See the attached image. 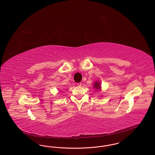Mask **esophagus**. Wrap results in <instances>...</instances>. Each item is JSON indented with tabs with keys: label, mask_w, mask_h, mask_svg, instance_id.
Instances as JSON below:
<instances>
[{
	"label": "esophagus",
	"mask_w": 155,
	"mask_h": 155,
	"mask_svg": "<svg viewBox=\"0 0 155 155\" xmlns=\"http://www.w3.org/2000/svg\"><path fill=\"white\" fill-rule=\"evenodd\" d=\"M81 85H82L81 82H78V83H77V85H78V86H79V87L81 86Z\"/></svg>",
	"instance_id": "esophagus-1"
}]
</instances>
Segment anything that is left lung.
Here are the masks:
<instances>
[{
    "mask_svg": "<svg viewBox=\"0 0 155 155\" xmlns=\"http://www.w3.org/2000/svg\"><path fill=\"white\" fill-rule=\"evenodd\" d=\"M94 88L96 89H97V90H99L100 89H101V84H100V82H98V81H96L95 82V83H94V87H93Z\"/></svg>",
    "mask_w": 155,
    "mask_h": 155,
    "instance_id": "left-lung-1",
    "label": "left lung"
}]
</instances>
